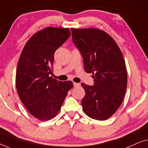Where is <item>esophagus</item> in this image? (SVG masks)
<instances>
[{
	"mask_svg": "<svg viewBox=\"0 0 148 148\" xmlns=\"http://www.w3.org/2000/svg\"><path fill=\"white\" fill-rule=\"evenodd\" d=\"M73 84H74V87H79V86H80V84H79V83L74 82Z\"/></svg>",
	"mask_w": 148,
	"mask_h": 148,
	"instance_id": "34e87169",
	"label": "esophagus"
}]
</instances>
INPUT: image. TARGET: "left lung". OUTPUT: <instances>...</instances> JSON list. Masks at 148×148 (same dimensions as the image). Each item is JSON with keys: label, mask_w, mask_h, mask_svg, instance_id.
I'll list each match as a JSON object with an SVG mask.
<instances>
[{"label": "left lung", "mask_w": 148, "mask_h": 148, "mask_svg": "<svg viewBox=\"0 0 148 148\" xmlns=\"http://www.w3.org/2000/svg\"><path fill=\"white\" fill-rule=\"evenodd\" d=\"M74 44L83 57L84 70L92 73L94 86L84 83L83 111L89 117L104 121L121 105L127 85L123 56L111 35L99 29L71 28Z\"/></svg>", "instance_id": "left-lung-1"}]
</instances>
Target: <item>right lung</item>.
I'll return each instance as SVG.
<instances>
[{
    "label": "right lung",
    "mask_w": 148,
    "mask_h": 148,
    "mask_svg": "<svg viewBox=\"0 0 148 148\" xmlns=\"http://www.w3.org/2000/svg\"><path fill=\"white\" fill-rule=\"evenodd\" d=\"M70 36L68 28L47 27L33 34L23 49L16 72L19 99L31 115L44 121L61 109L72 81L57 80L52 74L54 53Z\"/></svg>",
    "instance_id": "1"
}]
</instances>
